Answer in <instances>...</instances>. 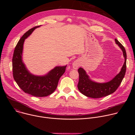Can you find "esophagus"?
<instances>
[{
  "label": "esophagus",
  "mask_w": 135,
  "mask_h": 135,
  "mask_svg": "<svg viewBox=\"0 0 135 135\" xmlns=\"http://www.w3.org/2000/svg\"><path fill=\"white\" fill-rule=\"evenodd\" d=\"M79 64L78 63V62H75L74 64H73V68H74V69H77L78 68V67H79Z\"/></svg>",
  "instance_id": "34e87169"
}]
</instances>
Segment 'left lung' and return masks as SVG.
Masks as SVG:
<instances>
[{
  "instance_id": "8db88e82",
  "label": "left lung",
  "mask_w": 135,
  "mask_h": 135,
  "mask_svg": "<svg viewBox=\"0 0 135 135\" xmlns=\"http://www.w3.org/2000/svg\"><path fill=\"white\" fill-rule=\"evenodd\" d=\"M115 42L123 51L125 61L122 69L115 78L108 82L98 83L90 80L85 71L82 68L78 69L79 74V81L78 85L79 90L86 97L92 98H99L109 95L117 90L121 83L126 71L127 53L124 46L117 40Z\"/></svg>"
}]
</instances>
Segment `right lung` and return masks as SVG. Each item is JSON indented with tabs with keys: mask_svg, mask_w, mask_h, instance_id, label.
Segmentation results:
<instances>
[{
	"mask_svg": "<svg viewBox=\"0 0 135 135\" xmlns=\"http://www.w3.org/2000/svg\"><path fill=\"white\" fill-rule=\"evenodd\" d=\"M41 26L35 27L27 31L17 43L13 53L12 68L13 78L17 84L25 93L35 97H46L56 89L59 80L65 72L67 66L56 67L46 75L36 76L26 69L22 60V53L25 40Z\"/></svg>",
	"mask_w": 135,
	"mask_h": 135,
	"instance_id": "right-lung-1",
	"label": "right lung"
}]
</instances>
